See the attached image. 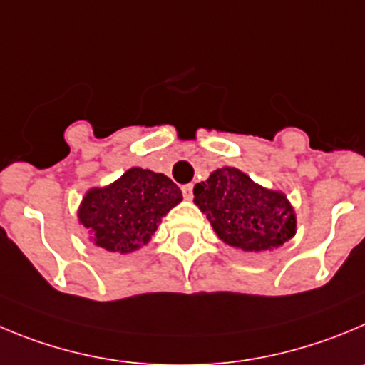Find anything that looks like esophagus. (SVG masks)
Segmentation results:
<instances>
[{"label": "esophagus", "instance_id": "esophagus-1", "mask_svg": "<svg viewBox=\"0 0 365 365\" xmlns=\"http://www.w3.org/2000/svg\"><path fill=\"white\" fill-rule=\"evenodd\" d=\"M192 189H194L192 183H187V185L182 187V192H183V196H185V200H192V196H194Z\"/></svg>", "mask_w": 365, "mask_h": 365}]
</instances>
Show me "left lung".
I'll return each mask as SVG.
<instances>
[{"label": "left lung", "instance_id": "obj_1", "mask_svg": "<svg viewBox=\"0 0 365 365\" xmlns=\"http://www.w3.org/2000/svg\"><path fill=\"white\" fill-rule=\"evenodd\" d=\"M194 203L225 243L245 252L281 247L295 234V214L284 194L257 185L234 167L196 183Z\"/></svg>", "mask_w": 365, "mask_h": 365}]
</instances>
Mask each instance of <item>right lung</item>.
<instances>
[{"mask_svg": "<svg viewBox=\"0 0 365 365\" xmlns=\"http://www.w3.org/2000/svg\"><path fill=\"white\" fill-rule=\"evenodd\" d=\"M182 202V190L165 175L133 167L115 183L91 189L79 209L97 247L129 254L148 243L158 223Z\"/></svg>", "mask_w": 365, "mask_h": 365, "instance_id": "1", "label": "right lung"}]
</instances>
